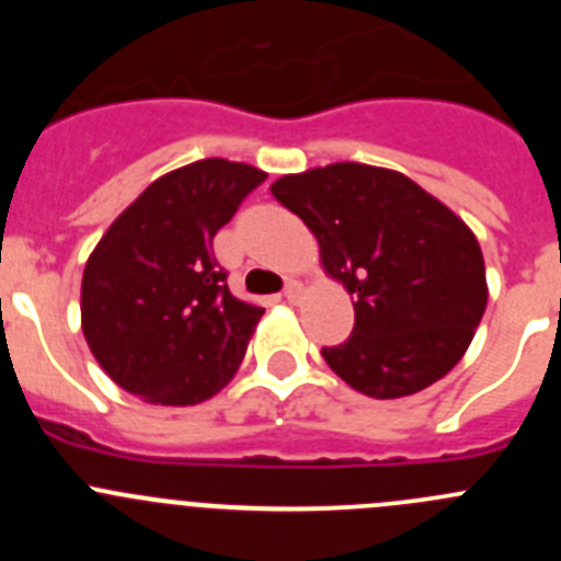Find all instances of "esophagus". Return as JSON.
<instances>
[{
	"label": "esophagus",
	"instance_id": "esophagus-1",
	"mask_svg": "<svg viewBox=\"0 0 561 561\" xmlns=\"http://www.w3.org/2000/svg\"><path fill=\"white\" fill-rule=\"evenodd\" d=\"M300 295H304V286L297 284V280H289V284H286V289H284L286 300H289V304H297V300H300Z\"/></svg>",
	"mask_w": 561,
	"mask_h": 561
}]
</instances>
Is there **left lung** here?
I'll list each match as a JSON object with an SVG mask.
<instances>
[{
    "label": "left lung",
    "instance_id": "obj_1",
    "mask_svg": "<svg viewBox=\"0 0 561 561\" xmlns=\"http://www.w3.org/2000/svg\"><path fill=\"white\" fill-rule=\"evenodd\" d=\"M314 232L325 275L354 295V334L323 348L370 399L430 388L460 362L489 300L478 238L433 193L390 168L334 162L272 182Z\"/></svg>",
    "mask_w": 561,
    "mask_h": 561
}]
</instances>
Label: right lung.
Masks as SVG:
<instances>
[{"mask_svg":"<svg viewBox=\"0 0 561 561\" xmlns=\"http://www.w3.org/2000/svg\"><path fill=\"white\" fill-rule=\"evenodd\" d=\"M266 173L221 157L153 180L83 266L81 329L108 379L148 404L187 408L236 376L264 314L227 289L213 236Z\"/></svg>","mask_w":561,"mask_h":561,"instance_id":"right-lung-1","label":"right lung"}]
</instances>
